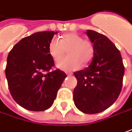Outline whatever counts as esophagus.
I'll return each mask as SVG.
<instances>
[{
  "label": "esophagus",
  "instance_id": "obj_1",
  "mask_svg": "<svg viewBox=\"0 0 132 132\" xmlns=\"http://www.w3.org/2000/svg\"><path fill=\"white\" fill-rule=\"evenodd\" d=\"M66 74L68 75V76H72V72H66Z\"/></svg>",
  "mask_w": 132,
  "mask_h": 132
}]
</instances>
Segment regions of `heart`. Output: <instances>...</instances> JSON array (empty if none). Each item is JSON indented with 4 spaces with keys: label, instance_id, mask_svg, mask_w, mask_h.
<instances>
[{
    "label": "heart",
    "instance_id": "heart-1",
    "mask_svg": "<svg viewBox=\"0 0 132 132\" xmlns=\"http://www.w3.org/2000/svg\"><path fill=\"white\" fill-rule=\"evenodd\" d=\"M68 49V56L56 63V67L64 71L76 70L91 62L94 56V47L92 42L84 40L83 37L75 32L64 35L62 38H54L48 44V52L55 60H59Z\"/></svg>",
    "mask_w": 132,
    "mask_h": 132
}]
</instances>
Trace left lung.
<instances>
[{
  "instance_id": "left-lung-1",
  "label": "left lung",
  "mask_w": 132,
  "mask_h": 132,
  "mask_svg": "<svg viewBox=\"0 0 132 132\" xmlns=\"http://www.w3.org/2000/svg\"><path fill=\"white\" fill-rule=\"evenodd\" d=\"M86 34L94 45V56L87 68L74 72L78 83L73 100L81 112L95 114L105 110L117 100L124 67L121 53L108 38L90 30Z\"/></svg>"
}]
</instances>
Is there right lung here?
Here are the masks:
<instances>
[{
  "label": "right lung",
  "mask_w": 132,
  "mask_h": 132,
  "mask_svg": "<svg viewBox=\"0 0 132 132\" xmlns=\"http://www.w3.org/2000/svg\"><path fill=\"white\" fill-rule=\"evenodd\" d=\"M58 32H38L20 40L7 57L6 77L11 94L21 107L31 111L51 108L67 77L56 69L48 44Z\"/></svg>",
  "instance_id": "obj_1"
}]
</instances>
